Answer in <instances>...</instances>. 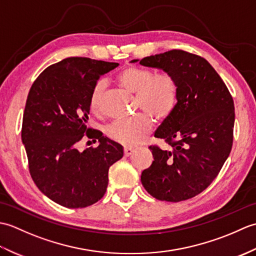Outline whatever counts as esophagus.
Here are the masks:
<instances>
[{"instance_id":"esophagus-1","label":"esophagus","mask_w":256,"mask_h":256,"mask_svg":"<svg viewBox=\"0 0 256 256\" xmlns=\"http://www.w3.org/2000/svg\"><path fill=\"white\" fill-rule=\"evenodd\" d=\"M133 153H134L133 148H124V156L128 157V156H131Z\"/></svg>"}]
</instances>
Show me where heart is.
I'll return each mask as SVG.
<instances>
[{
  "instance_id": "obj_1",
  "label": "heart",
  "mask_w": 256,
  "mask_h": 256,
  "mask_svg": "<svg viewBox=\"0 0 256 256\" xmlns=\"http://www.w3.org/2000/svg\"><path fill=\"white\" fill-rule=\"evenodd\" d=\"M123 88L136 94L138 110L146 112L128 121H118L106 130L108 138L124 146L142 143L152 132L154 122L164 121L175 111L178 101V86L174 76L168 72L154 74L153 70L140 66H128L118 76ZM104 82H99L92 90L90 104L96 113L102 111L104 99Z\"/></svg>"
}]
</instances>
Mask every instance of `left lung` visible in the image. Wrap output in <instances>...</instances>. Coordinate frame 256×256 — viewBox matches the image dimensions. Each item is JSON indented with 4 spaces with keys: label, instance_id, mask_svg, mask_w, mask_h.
I'll return each mask as SVG.
<instances>
[{
    "label": "left lung",
    "instance_id": "8db88e82",
    "mask_svg": "<svg viewBox=\"0 0 256 256\" xmlns=\"http://www.w3.org/2000/svg\"><path fill=\"white\" fill-rule=\"evenodd\" d=\"M140 64L170 74L178 86L175 111L155 132L170 150L150 146L154 160L140 182L158 200L190 199L214 180L229 157L236 116L232 96L214 67L194 54L172 50Z\"/></svg>",
    "mask_w": 256,
    "mask_h": 256
}]
</instances>
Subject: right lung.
Returning a JSON list of instances; mask_svg holds the SVG:
<instances>
[{"mask_svg": "<svg viewBox=\"0 0 256 256\" xmlns=\"http://www.w3.org/2000/svg\"><path fill=\"white\" fill-rule=\"evenodd\" d=\"M118 66L86 57H69L47 67L32 84L22 125L28 168L38 189L66 208H86L106 192L108 168L123 148L86 128L91 94L98 80ZM84 136L98 148L79 152Z\"/></svg>", "mask_w": 256, "mask_h": 256, "instance_id": "add662e5", "label": "right lung"}]
</instances>
